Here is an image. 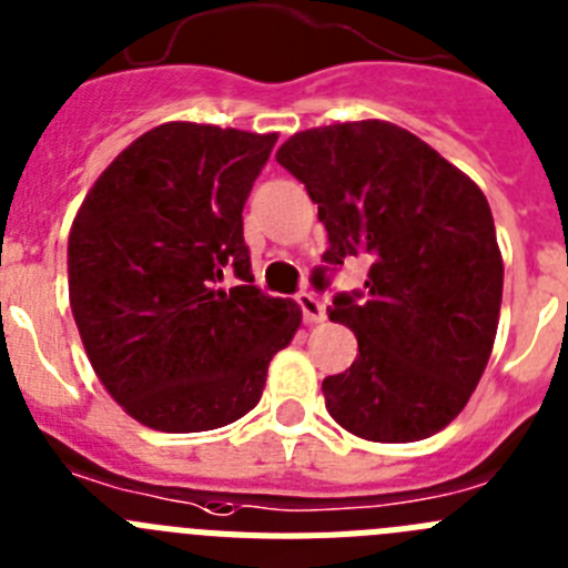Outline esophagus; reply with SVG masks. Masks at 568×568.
I'll use <instances>...</instances> for the list:
<instances>
[{
  "mask_svg": "<svg viewBox=\"0 0 568 568\" xmlns=\"http://www.w3.org/2000/svg\"><path fill=\"white\" fill-rule=\"evenodd\" d=\"M295 301H298L301 315H304L306 324H321V321H324V304L318 301V295L298 293L295 295Z\"/></svg>",
  "mask_w": 568,
  "mask_h": 568,
  "instance_id": "34e87169",
  "label": "esophagus"
}]
</instances>
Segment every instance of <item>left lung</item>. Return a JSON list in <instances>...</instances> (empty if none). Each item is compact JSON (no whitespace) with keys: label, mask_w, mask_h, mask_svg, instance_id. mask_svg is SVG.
I'll list each match as a JSON object with an SVG mask.
<instances>
[{"label":"left lung","mask_w":568,"mask_h":568,"mask_svg":"<svg viewBox=\"0 0 568 568\" xmlns=\"http://www.w3.org/2000/svg\"><path fill=\"white\" fill-rule=\"evenodd\" d=\"M275 160L329 233L315 290L343 258L368 262L363 290L332 295L357 361L324 379L326 410L361 439H428L465 408L496 341L504 264L487 196L386 121L298 132Z\"/></svg>","instance_id":"obj_1"}]
</instances>
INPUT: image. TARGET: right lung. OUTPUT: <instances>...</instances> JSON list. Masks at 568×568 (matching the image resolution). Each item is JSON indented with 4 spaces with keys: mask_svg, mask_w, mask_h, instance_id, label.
<instances>
[{
    "mask_svg": "<svg viewBox=\"0 0 568 568\" xmlns=\"http://www.w3.org/2000/svg\"><path fill=\"white\" fill-rule=\"evenodd\" d=\"M275 140L163 123L112 160L72 222L67 270L83 348L114 403L149 428L236 423L298 329V304L253 284L244 244V202Z\"/></svg>",
    "mask_w": 568,
    "mask_h": 568,
    "instance_id": "right-lung-1",
    "label": "right lung"
}]
</instances>
